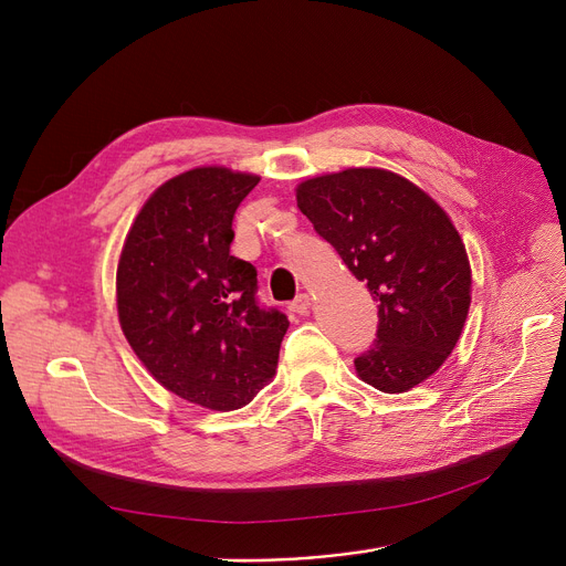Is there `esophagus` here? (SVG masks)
<instances>
[{
	"label": "esophagus",
	"mask_w": 566,
	"mask_h": 566,
	"mask_svg": "<svg viewBox=\"0 0 566 566\" xmlns=\"http://www.w3.org/2000/svg\"><path fill=\"white\" fill-rule=\"evenodd\" d=\"M310 307H312V295H310V293H298V295H295V298H293V303L289 305L291 312L301 314V316H305V314L310 312Z\"/></svg>",
	"instance_id": "1"
}]
</instances>
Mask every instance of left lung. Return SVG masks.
<instances>
[{"instance_id": "8db88e82", "label": "left lung", "mask_w": 566, "mask_h": 566, "mask_svg": "<svg viewBox=\"0 0 566 566\" xmlns=\"http://www.w3.org/2000/svg\"><path fill=\"white\" fill-rule=\"evenodd\" d=\"M298 208L378 303V331L355 371L399 395L454 350L470 307V263L448 213L408 178L376 167L323 174Z\"/></svg>"}]
</instances>
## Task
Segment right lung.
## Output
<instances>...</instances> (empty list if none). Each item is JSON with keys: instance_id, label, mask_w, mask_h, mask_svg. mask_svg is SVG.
I'll return each mask as SVG.
<instances>
[{"instance_id": "obj_1", "label": "right lung", "mask_w": 566, "mask_h": 566, "mask_svg": "<svg viewBox=\"0 0 566 566\" xmlns=\"http://www.w3.org/2000/svg\"><path fill=\"white\" fill-rule=\"evenodd\" d=\"M259 176L178 174L146 199L116 268L122 331L151 376L190 403L235 410L275 376L289 318L256 301V268L229 252Z\"/></svg>"}]
</instances>
